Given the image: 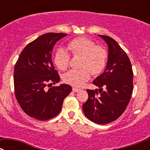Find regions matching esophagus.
Returning a JSON list of instances; mask_svg holds the SVG:
<instances>
[{
  "label": "esophagus",
  "mask_w": 150,
  "mask_h": 150,
  "mask_svg": "<svg viewBox=\"0 0 150 150\" xmlns=\"http://www.w3.org/2000/svg\"><path fill=\"white\" fill-rule=\"evenodd\" d=\"M79 90H80V89L76 88V87H73V88H72V91L75 92V93H77V92H78Z\"/></svg>",
  "instance_id": "1"
}]
</instances>
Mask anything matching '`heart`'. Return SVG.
Instances as JSON below:
<instances>
[{
	"instance_id": "obj_1",
	"label": "heart",
	"mask_w": 150,
	"mask_h": 150,
	"mask_svg": "<svg viewBox=\"0 0 150 150\" xmlns=\"http://www.w3.org/2000/svg\"><path fill=\"white\" fill-rule=\"evenodd\" d=\"M69 50L73 56L81 57L79 69H72L63 75L67 83L81 87L90 78L91 73L98 75L103 72L107 65L108 52L104 47L85 36H79L68 43ZM70 54L65 48H60L55 52L54 62L60 70L67 69L69 63Z\"/></svg>"
}]
</instances>
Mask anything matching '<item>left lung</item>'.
<instances>
[{"instance_id":"8db88e82","label":"left lung","mask_w":150,"mask_h":150,"mask_svg":"<svg viewBox=\"0 0 150 150\" xmlns=\"http://www.w3.org/2000/svg\"><path fill=\"white\" fill-rule=\"evenodd\" d=\"M98 36L108 45L107 67L93 82L99 89L87 90L88 99L83 110L95 123L106 124L118 119L127 108L133 90V71L129 57L118 43L108 36Z\"/></svg>"}]
</instances>
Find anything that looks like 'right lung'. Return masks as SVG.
Segmentation results:
<instances>
[{"label":"right lung","instance_id":"add662e5","mask_svg":"<svg viewBox=\"0 0 150 150\" xmlns=\"http://www.w3.org/2000/svg\"><path fill=\"white\" fill-rule=\"evenodd\" d=\"M67 35L48 33L39 36L22 50L15 65L16 99L25 114L39 120L56 117L64 98L72 91L69 84L52 87L60 81V75L52 63V49Z\"/></svg>","mask_w":150,"mask_h":150}]
</instances>
